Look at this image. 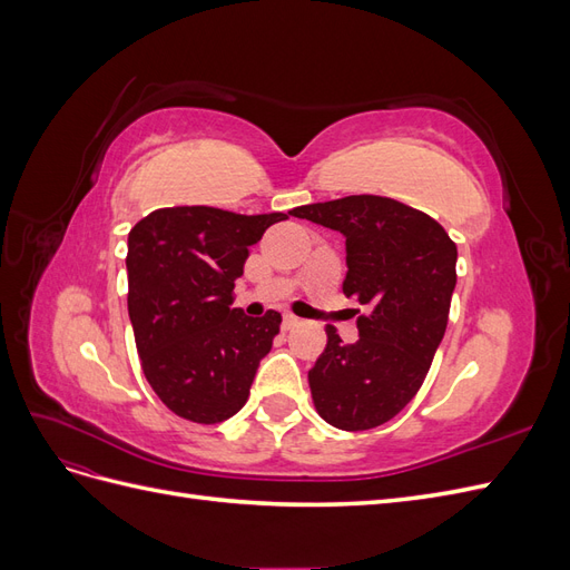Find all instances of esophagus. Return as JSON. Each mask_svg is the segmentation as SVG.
Segmentation results:
<instances>
[{
	"label": "esophagus",
	"mask_w": 570,
	"mask_h": 570,
	"mask_svg": "<svg viewBox=\"0 0 570 570\" xmlns=\"http://www.w3.org/2000/svg\"><path fill=\"white\" fill-rule=\"evenodd\" d=\"M297 323H299V318H297V316L285 314V316H283V331H292V327H295Z\"/></svg>",
	"instance_id": "34e87169"
}]
</instances>
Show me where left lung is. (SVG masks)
<instances>
[{
    "instance_id": "obj_1",
    "label": "left lung",
    "mask_w": 570,
    "mask_h": 570,
    "mask_svg": "<svg viewBox=\"0 0 570 570\" xmlns=\"http://www.w3.org/2000/svg\"><path fill=\"white\" fill-rule=\"evenodd\" d=\"M289 214L342 233V292L371 308L354 344L325 327L327 344L308 371L316 411L352 433L383 425L419 392L444 337L456 245L435 218L390 197L352 195Z\"/></svg>"
}]
</instances>
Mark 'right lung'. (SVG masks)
<instances>
[{
	"mask_svg": "<svg viewBox=\"0 0 570 570\" xmlns=\"http://www.w3.org/2000/svg\"><path fill=\"white\" fill-rule=\"evenodd\" d=\"M287 214L245 216L214 206H170L128 235V314L145 377L159 400L195 423L245 406L281 314L233 308L249 247Z\"/></svg>",
	"mask_w": 570,
	"mask_h": 570,
	"instance_id": "add662e5",
	"label": "right lung"
}]
</instances>
